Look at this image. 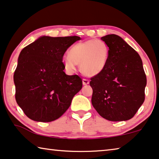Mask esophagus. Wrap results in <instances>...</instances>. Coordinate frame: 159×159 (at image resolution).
<instances>
[{
  "label": "esophagus",
  "mask_w": 159,
  "mask_h": 159,
  "mask_svg": "<svg viewBox=\"0 0 159 159\" xmlns=\"http://www.w3.org/2000/svg\"><path fill=\"white\" fill-rule=\"evenodd\" d=\"M89 84V80L88 79H83V84L84 85H88Z\"/></svg>",
  "instance_id": "obj_1"
}]
</instances>
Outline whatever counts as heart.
<instances>
[{
	"mask_svg": "<svg viewBox=\"0 0 159 159\" xmlns=\"http://www.w3.org/2000/svg\"><path fill=\"white\" fill-rule=\"evenodd\" d=\"M110 48L102 40H88L73 45L69 55L63 58V65L68 71L75 70L76 64L84 74L93 76L105 69L109 58Z\"/></svg>",
	"mask_w": 159,
	"mask_h": 159,
	"instance_id": "obj_1",
	"label": "heart"
}]
</instances>
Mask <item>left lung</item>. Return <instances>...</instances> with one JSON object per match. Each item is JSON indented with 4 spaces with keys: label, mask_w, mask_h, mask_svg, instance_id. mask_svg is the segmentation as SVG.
<instances>
[{
    "label": "left lung",
    "mask_w": 159,
    "mask_h": 159,
    "mask_svg": "<svg viewBox=\"0 0 159 159\" xmlns=\"http://www.w3.org/2000/svg\"><path fill=\"white\" fill-rule=\"evenodd\" d=\"M110 48L105 69L91 78V103L98 114L111 121L132 118L145 100L146 75L139 53L120 36L101 39Z\"/></svg>",
    "instance_id": "left-lung-1"
}]
</instances>
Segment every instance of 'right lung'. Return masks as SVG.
Instances as JSON below:
<instances>
[{
  "mask_svg": "<svg viewBox=\"0 0 159 159\" xmlns=\"http://www.w3.org/2000/svg\"><path fill=\"white\" fill-rule=\"evenodd\" d=\"M79 40L76 35L43 36L21 51L13 75L15 97L31 120L58 119L82 89V79L78 75H66L63 63L66 50Z\"/></svg>",
  "mask_w": 159,
  "mask_h": 159,
  "instance_id": "add662e5",
  "label": "right lung"
}]
</instances>
